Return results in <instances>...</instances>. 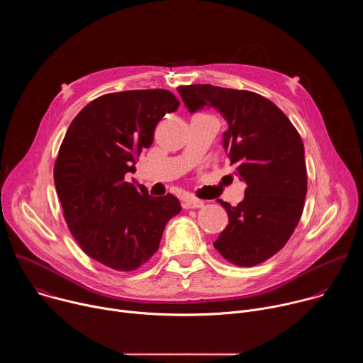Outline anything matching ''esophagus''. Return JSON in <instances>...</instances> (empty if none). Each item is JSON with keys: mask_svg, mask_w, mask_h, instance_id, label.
I'll return each instance as SVG.
<instances>
[{"mask_svg": "<svg viewBox=\"0 0 363 363\" xmlns=\"http://www.w3.org/2000/svg\"><path fill=\"white\" fill-rule=\"evenodd\" d=\"M203 206V201L202 199H196V198H186L184 199V208H201Z\"/></svg>", "mask_w": 363, "mask_h": 363, "instance_id": "34e87169", "label": "esophagus"}]
</instances>
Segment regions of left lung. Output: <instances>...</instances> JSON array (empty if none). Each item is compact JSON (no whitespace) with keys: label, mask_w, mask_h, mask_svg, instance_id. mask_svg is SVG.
Returning <instances> with one entry per match:
<instances>
[{"label":"left lung","mask_w":363,"mask_h":363,"mask_svg":"<svg viewBox=\"0 0 363 363\" xmlns=\"http://www.w3.org/2000/svg\"><path fill=\"white\" fill-rule=\"evenodd\" d=\"M178 91L191 113L208 106L227 121L223 145L235 175L247 184L238 205L218 199L228 225L214 247L235 266L260 264L284 247L303 213L301 138L274 103L257 93L213 84L179 86Z\"/></svg>","instance_id":"1"}]
</instances>
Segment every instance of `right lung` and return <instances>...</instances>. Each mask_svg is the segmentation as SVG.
<instances>
[{
	"mask_svg": "<svg viewBox=\"0 0 363 363\" xmlns=\"http://www.w3.org/2000/svg\"><path fill=\"white\" fill-rule=\"evenodd\" d=\"M179 106L164 89L103 94L73 119L55 164L65 220L82 250L118 272L157 252L167 223L181 213L177 196H152L125 181L153 142L158 122Z\"/></svg>",
	"mask_w": 363,
	"mask_h": 363,
	"instance_id": "right-lung-1",
	"label": "right lung"
}]
</instances>
